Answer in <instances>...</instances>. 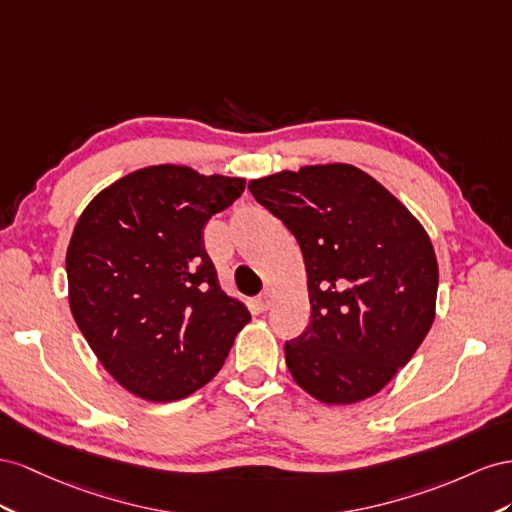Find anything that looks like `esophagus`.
I'll return each mask as SVG.
<instances>
[{"instance_id": "obj_1", "label": "esophagus", "mask_w": 512, "mask_h": 512, "mask_svg": "<svg viewBox=\"0 0 512 512\" xmlns=\"http://www.w3.org/2000/svg\"><path fill=\"white\" fill-rule=\"evenodd\" d=\"M272 300H274V291H272V289H264V291H261V294L257 296L255 302H257V306H259V311H268Z\"/></svg>"}]
</instances>
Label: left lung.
I'll list each match as a JSON object with an SVG mask.
<instances>
[{"label":"left lung","instance_id":"left-lung-1","mask_svg":"<svg viewBox=\"0 0 512 512\" xmlns=\"http://www.w3.org/2000/svg\"><path fill=\"white\" fill-rule=\"evenodd\" d=\"M300 244L311 324L285 343L296 384L326 405L373 397L416 354L435 319L429 233L369 173L309 165L248 182Z\"/></svg>","mask_w":512,"mask_h":512}]
</instances>
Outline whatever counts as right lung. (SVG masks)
Wrapping results in <instances>:
<instances>
[{
  "label": "right lung",
  "instance_id": "add662e5",
  "mask_svg": "<svg viewBox=\"0 0 512 512\" xmlns=\"http://www.w3.org/2000/svg\"><path fill=\"white\" fill-rule=\"evenodd\" d=\"M244 186L154 165L107 186L79 216L66 251L70 311L102 367L135 397L167 403L206 386L251 321L203 248V227Z\"/></svg>",
  "mask_w": 512,
  "mask_h": 512
}]
</instances>
